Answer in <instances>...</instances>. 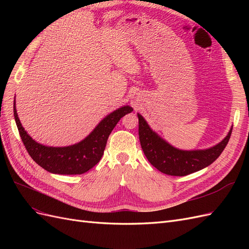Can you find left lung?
<instances>
[{"mask_svg":"<svg viewBox=\"0 0 249 249\" xmlns=\"http://www.w3.org/2000/svg\"><path fill=\"white\" fill-rule=\"evenodd\" d=\"M139 119V140L143 153L149 163L168 176L184 177L212 164L221 155L231 138L232 127L222 141L206 149H178L159 136L141 114Z\"/></svg>","mask_w":249,"mask_h":249,"instance_id":"left-lung-1","label":"left lung"}]
</instances>
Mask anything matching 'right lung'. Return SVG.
Masks as SVG:
<instances>
[{
	"label": "right lung",
	"instance_id": "obj_1",
	"mask_svg": "<svg viewBox=\"0 0 249 249\" xmlns=\"http://www.w3.org/2000/svg\"><path fill=\"white\" fill-rule=\"evenodd\" d=\"M132 111V107L123 106L111 112L87 137L72 145L47 146L36 142L25 131L18 116L16 100L13 103L14 119L29 155L40 167L57 175H82L95 166L102 159L112 130L120 118Z\"/></svg>",
	"mask_w": 249,
	"mask_h": 249
}]
</instances>
